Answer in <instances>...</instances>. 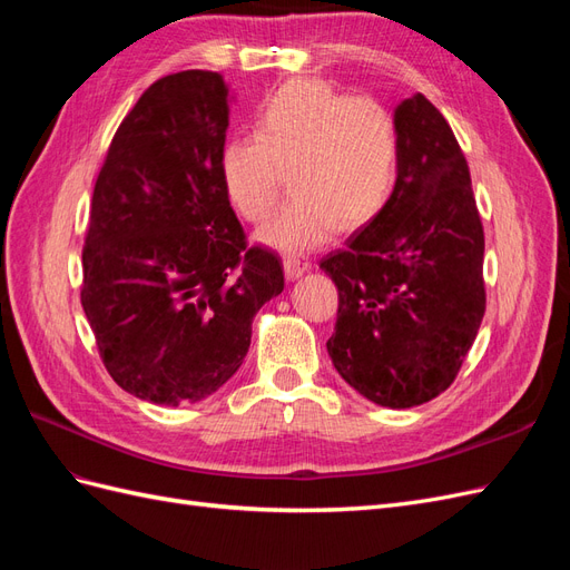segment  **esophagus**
Returning <instances> with one entry per match:
<instances>
[{
  "mask_svg": "<svg viewBox=\"0 0 570 570\" xmlns=\"http://www.w3.org/2000/svg\"><path fill=\"white\" fill-rule=\"evenodd\" d=\"M283 266H285V275L289 281H297V278H302L306 271H312V262H308V258H304V256H297V254L285 256Z\"/></svg>",
  "mask_w": 570,
  "mask_h": 570,
  "instance_id": "34e87169",
  "label": "esophagus"
}]
</instances>
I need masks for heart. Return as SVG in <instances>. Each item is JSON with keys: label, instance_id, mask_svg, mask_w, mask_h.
<instances>
[{"label": "heart", "instance_id": "obj_1", "mask_svg": "<svg viewBox=\"0 0 570 570\" xmlns=\"http://www.w3.org/2000/svg\"><path fill=\"white\" fill-rule=\"evenodd\" d=\"M218 170L228 202L247 223L273 214L289 174L295 197L258 239L297 254L385 209L400 176V128L383 101L297 78L258 105L254 135L220 147Z\"/></svg>", "mask_w": 570, "mask_h": 570}]
</instances>
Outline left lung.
<instances>
[{
    "label": "left lung",
    "mask_w": 570,
    "mask_h": 570,
    "mask_svg": "<svg viewBox=\"0 0 570 570\" xmlns=\"http://www.w3.org/2000/svg\"><path fill=\"white\" fill-rule=\"evenodd\" d=\"M400 176L385 209L321 268L337 285L333 366L390 409L454 383L485 314V235L469 164L444 116L419 92L394 109Z\"/></svg>",
    "instance_id": "left-lung-1"
}]
</instances>
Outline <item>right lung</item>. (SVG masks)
Masks as SVG:
<instances>
[{
	"mask_svg": "<svg viewBox=\"0 0 570 570\" xmlns=\"http://www.w3.org/2000/svg\"><path fill=\"white\" fill-rule=\"evenodd\" d=\"M230 90L220 73L157 80L118 126L82 247L80 302L118 387L195 404L243 366L252 321L285 278L247 247L223 189Z\"/></svg>",
	"mask_w": 570,
	"mask_h": 570,
	"instance_id": "add662e5",
	"label": "right lung"
}]
</instances>
